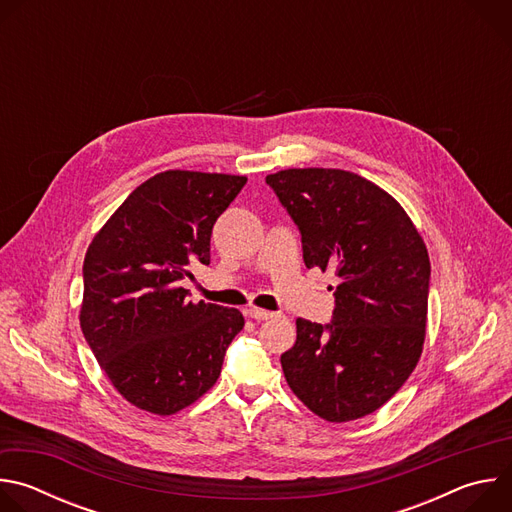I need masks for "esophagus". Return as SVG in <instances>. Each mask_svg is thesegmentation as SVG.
I'll return each instance as SVG.
<instances>
[{"label": "esophagus", "instance_id": "esophagus-1", "mask_svg": "<svg viewBox=\"0 0 512 512\" xmlns=\"http://www.w3.org/2000/svg\"><path fill=\"white\" fill-rule=\"evenodd\" d=\"M247 316L253 320H269V318H273V312H267L261 308H247Z\"/></svg>", "mask_w": 512, "mask_h": 512}]
</instances>
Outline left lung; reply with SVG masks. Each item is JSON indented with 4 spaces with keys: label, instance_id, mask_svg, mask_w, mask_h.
<instances>
[{
    "label": "left lung",
    "instance_id": "8db88e82",
    "mask_svg": "<svg viewBox=\"0 0 512 512\" xmlns=\"http://www.w3.org/2000/svg\"><path fill=\"white\" fill-rule=\"evenodd\" d=\"M302 233L308 269H334L332 322L296 320L281 354L289 389L318 417L342 423L383 407L423 350L429 255L403 206L346 170L289 168L269 174Z\"/></svg>",
    "mask_w": 512,
    "mask_h": 512
}]
</instances>
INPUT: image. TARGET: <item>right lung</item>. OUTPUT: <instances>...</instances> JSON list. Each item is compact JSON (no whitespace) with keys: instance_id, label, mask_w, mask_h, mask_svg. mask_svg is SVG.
I'll use <instances>...</instances> for the list:
<instances>
[{"instance_id":"obj_1","label":"right lung","mask_w":512,"mask_h":512,"mask_svg":"<svg viewBox=\"0 0 512 512\" xmlns=\"http://www.w3.org/2000/svg\"><path fill=\"white\" fill-rule=\"evenodd\" d=\"M245 176L168 170L137 186L95 235L83 265L81 328L119 395L174 415L223 369L245 318L190 302L188 265L210 263V235Z\"/></svg>"}]
</instances>
